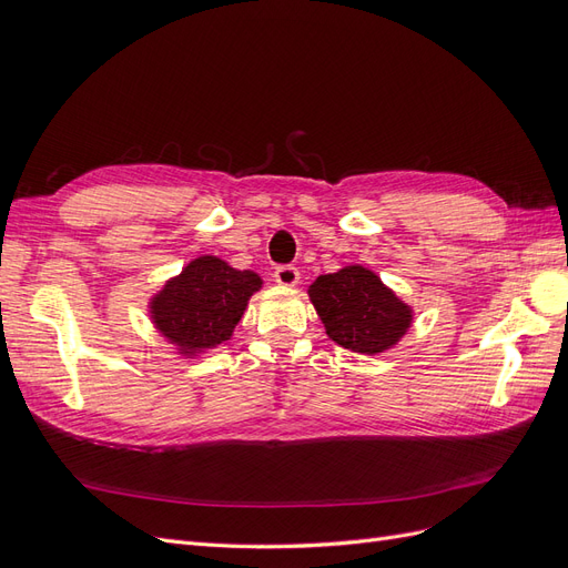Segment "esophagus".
Here are the masks:
<instances>
[{
  "instance_id": "obj_1",
  "label": "esophagus",
  "mask_w": 568,
  "mask_h": 568,
  "mask_svg": "<svg viewBox=\"0 0 568 568\" xmlns=\"http://www.w3.org/2000/svg\"><path fill=\"white\" fill-rule=\"evenodd\" d=\"M298 280H301V272L294 265H282L274 270V282L284 288H294L298 284Z\"/></svg>"
}]
</instances>
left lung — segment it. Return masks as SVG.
Here are the masks:
<instances>
[{
    "instance_id": "obj_1",
    "label": "left lung",
    "mask_w": 568,
    "mask_h": 568,
    "mask_svg": "<svg viewBox=\"0 0 568 568\" xmlns=\"http://www.w3.org/2000/svg\"><path fill=\"white\" fill-rule=\"evenodd\" d=\"M307 296L326 336L359 355H382L398 346L415 322L412 305L363 265L322 274L307 286Z\"/></svg>"
}]
</instances>
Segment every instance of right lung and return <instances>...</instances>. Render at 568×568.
I'll return each instance as SVG.
<instances>
[{"instance_id": "add662e5", "label": "right lung", "mask_w": 568, "mask_h": 568, "mask_svg": "<svg viewBox=\"0 0 568 568\" xmlns=\"http://www.w3.org/2000/svg\"><path fill=\"white\" fill-rule=\"evenodd\" d=\"M261 274L236 270L217 255H199L149 298V320L182 357H199L227 343Z\"/></svg>"}]
</instances>
